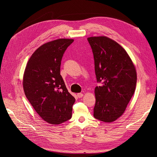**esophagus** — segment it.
Wrapping results in <instances>:
<instances>
[{"mask_svg": "<svg viewBox=\"0 0 157 157\" xmlns=\"http://www.w3.org/2000/svg\"><path fill=\"white\" fill-rule=\"evenodd\" d=\"M77 96H78L79 98H82V97L83 96V94L82 93H78V94H77Z\"/></svg>", "mask_w": 157, "mask_h": 157, "instance_id": "obj_1", "label": "esophagus"}]
</instances>
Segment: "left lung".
Here are the masks:
<instances>
[{
  "mask_svg": "<svg viewBox=\"0 0 157 157\" xmlns=\"http://www.w3.org/2000/svg\"><path fill=\"white\" fill-rule=\"evenodd\" d=\"M94 58L98 82L95 88L94 117L112 122L124 113L134 94L137 72L126 50L113 40L105 36L87 38Z\"/></svg>",
  "mask_w": 157,
  "mask_h": 157,
  "instance_id": "8db88e82",
  "label": "left lung"
}]
</instances>
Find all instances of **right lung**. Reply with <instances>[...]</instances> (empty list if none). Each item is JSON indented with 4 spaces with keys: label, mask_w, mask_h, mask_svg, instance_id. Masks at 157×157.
I'll use <instances>...</instances> for the list:
<instances>
[{
    "label": "right lung",
    "mask_w": 157,
    "mask_h": 157,
    "mask_svg": "<svg viewBox=\"0 0 157 157\" xmlns=\"http://www.w3.org/2000/svg\"><path fill=\"white\" fill-rule=\"evenodd\" d=\"M73 39L59 38L47 42L33 53L23 76L25 96L47 122L59 124L71 118L75 98L68 92L60 75L63 54Z\"/></svg>",
    "instance_id": "right-lung-1"
}]
</instances>
